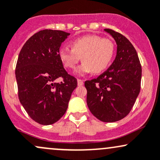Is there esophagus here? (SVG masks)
<instances>
[{
	"mask_svg": "<svg viewBox=\"0 0 160 160\" xmlns=\"http://www.w3.org/2000/svg\"><path fill=\"white\" fill-rule=\"evenodd\" d=\"M84 85V81L82 79H78V86H82Z\"/></svg>",
	"mask_w": 160,
	"mask_h": 160,
	"instance_id": "esophagus-1",
	"label": "esophagus"
}]
</instances>
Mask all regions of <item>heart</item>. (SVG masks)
<instances>
[{
  "label": "heart",
  "instance_id": "obj_1",
  "mask_svg": "<svg viewBox=\"0 0 160 160\" xmlns=\"http://www.w3.org/2000/svg\"><path fill=\"white\" fill-rule=\"evenodd\" d=\"M71 48H61L59 57L68 69H75L82 57L83 62L76 70L78 75L92 72L95 74L102 72L109 66L114 52V46L110 39L96 35H86L74 39Z\"/></svg>",
  "mask_w": 160,
  "mask_h": 160
}]
</instances>
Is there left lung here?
Wrapping results in <instances>:
<instances>
[{
	"label": "left lung",
	"instance_id": "obj_1",
	"mask_svg": "<svg viewBox=\"0 0 160 160\" xmlns=\"http://www.w3.org/2000/svg\"><path fill=\"white\" fill-rule=\"evenodd\" d=\"M104 31L116 42V57L107 71L85 81V86L92 114L103 122H115L131 111L140 93L142 68L137 51L124 36L111 29Z\"/></svg>",
	"mask_w": 160,
	"mask_h": 160
}]
</instances>
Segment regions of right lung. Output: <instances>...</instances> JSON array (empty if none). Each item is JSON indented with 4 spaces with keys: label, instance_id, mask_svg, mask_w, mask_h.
Returning <instances> with one entry per match:
<instances>
[{
    "label": "right lung",
    "instance_id": "right-lung-1",
    "mask_svg": "<svg viewBox=\"0 0 160 160\" xmlns=\"http://www.w3.org/2000/svg\"><path fill=\"white\" fill-rule=\"evenodd\" d=\"M70 33L43 30L22 47L15 75L20 103L29 116L42 125L57 122L66 113L77 79L65 70L59 48ZM63 82L56 83L57 78Z\"/></svg>",
    "mask_w": 160,
    "mask_h": 160
}]
</instances>
